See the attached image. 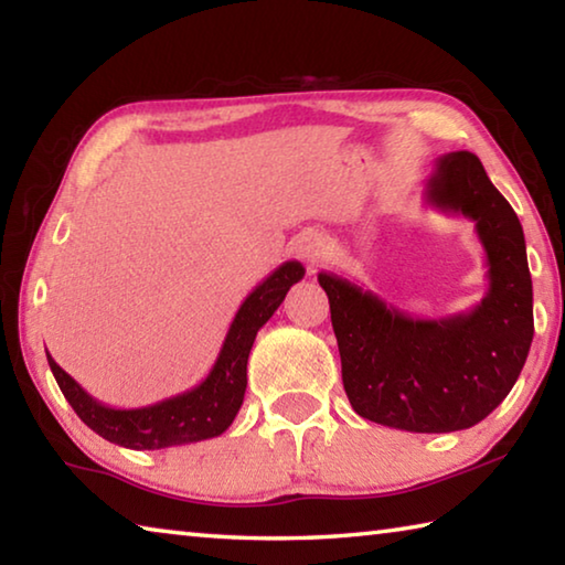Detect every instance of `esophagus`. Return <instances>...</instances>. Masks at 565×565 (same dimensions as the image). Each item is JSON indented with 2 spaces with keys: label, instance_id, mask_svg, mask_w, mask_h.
I'll use <instances>...</instances> for the list:
<instances>
[{
  "label": "esophagus",
  "instance_id": "1",
  "mask_svg": "<svg viewBox=\"0 0 565 565\" xmlns=\"http://www.w3.org/2000/svg\"><path fill=\"white\" fill-rule=\"evenodd\" d=\"M327 238L319 236V234H309L303 236L299 244H296V254H299V259H303L309 266L319 264L323 256H327Z\"/></svg>",
  "mask_w": 565,
  "mask_h": 565
}]
</instances>
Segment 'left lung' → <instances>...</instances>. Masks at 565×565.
Instances as JSON below:
<instances>
[{
    "mask_svg": "<svg viewBox=\"0 0 565 565\" xmlns=\"http://www.w3.org/2000/svg\"><path fill=\"white\" fill-rule=\"evenodd\" d=\"M426 202L476 222L489 291L471 311L414 319L337 274H319L359 416L414 434L471 428L509 396L533 341V286L519 216L471 151L436 161Z\"/></svg>",
    "mask_w": 565,
    "mask_h": 565,
    "instance_id": "obj_1",
    "label": "left lung"
}]
</instances>
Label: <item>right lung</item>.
<instances>
[{
  "label": "right lung",
  "mask_w": 565,
  "mask_h": 565,
  "mask_svg": "<svg viewBox=\"0 0 565 565\" xmlns=\"http://www.w3.org/2000/svg\"><path fill=\"white\" fill-rule=\"evenodd\" d=\"M306 269L299 262H284L271 271L238 306L228 327L224 347L216 363L202 384L184 394L157 401L141 408H111L89 396L50 353V369L60 384L64 398L70 401L84 424L107 441L134 448V451H157V448L196 444L204 438L222 436L238 408L246 391V361L254 339L266 321L279 309L286 291L303 279Z\"/></svg>",
  "instance_id": "add662e5"
}]
</instances>
